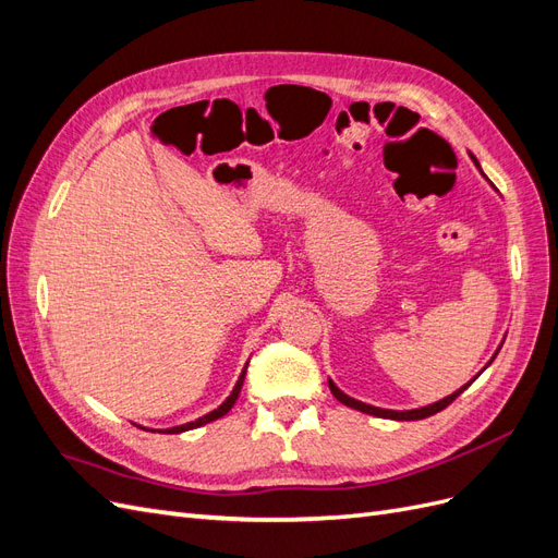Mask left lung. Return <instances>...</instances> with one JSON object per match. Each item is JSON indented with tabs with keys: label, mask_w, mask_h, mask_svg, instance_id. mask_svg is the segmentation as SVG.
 <instances>
[{
	"label": "left lung",
	"mask_w": 558,
	"mask_h": 558,
	"mask_svg": "<svg viewBox=\"0 0 558 558\" xmlns=\"http://www.w3.org/2000/svg\"><path fill=\"white\" fill-rule=\"evenodd\" d=\"M472 160H475V165L480 167V162H477V158L475 156H470ZM500 351V349H498ZM496 351V353H498ZM496 359V356H494ZM492 359V361H494ZM488 361V363H492ZM477 379V377H475ZM330 384V391H332V396L340 400V402H344L347 408H353V410H359V412H365V414H373V416H381V418H396V421H418V418H426V416H433V414H437V412H442L445 408H449V404L459 398L465 388L472 384V379H470V384H465V386H461L459 391L456 393H451V396H447V398H442V400H437V402H433V404H428V408H418V410H408V412H396V410H381V408H373V404H365V402H361V400H353V398H349L347 393H342L340 388H337L332 381H328Z\"/></svg>",
	"instance_id": "obj_1"
}]
</instances>
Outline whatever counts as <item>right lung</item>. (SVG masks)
<instances>
[{"label":"right lung","mask_w":558,"mask_h":558,"mask_svg":"<svg viewBox=\"0 0 558 558\" xmlns=\"http://www.w3.org/2000/svg\"><path fill=\"white\" fill-rule=\"evenodd\" d=\"M244 375H246V367L242 369V377H240V381L234 384V388H232V393L228 396V400L221 404V408L218 410H214V412H209V414H205V416H199L197 421H191V424H183V426H174V428H167L165 433H183V430H191V428H199V426H205V424H209V421H216V418H221L223 414H228L230 410H232V404H234V400H238V396H240V391H242V384H244Z\"/></svg>","instance_id":"add662e5"}]
</instances>
